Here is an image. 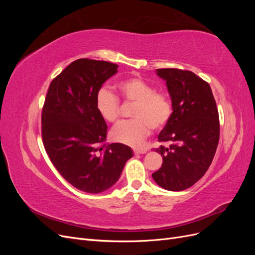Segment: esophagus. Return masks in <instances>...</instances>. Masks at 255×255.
Masks as SVG:
<instances>
[{
	"label": "esophagus",
	"instance_id": "esophagus-1",
	"mask_svg": "<svg viewBox=\"0 0 255 255\" xmlns=\"http://www.w3.org/2000/svg\"><path fill=\"white\" fill-rule=\"evenodd\" d=\"M146 152V149H134L135 154H143Z\"/></svg>",
	"mask_w": 255,
	"mask_h": 255
}]
</instances>
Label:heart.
<instances>
[{
  "label": "heart",
  "mask_w": 255,
  "mask_h": 255,
  "mask_svg": "<svg viewBox=\"0 0 255 255\" xmlns=\"http://www.w3.org/2000/svg\"><path fill=\"white\" fill-rule=\"evenodd\" d=\"M121 98L129 104H134L132 117L116 126L112 139L132 146L140 145L151 133L152 128H163L172 116L171 100L152 84L139 78H129L118 84ZM96 109L106 122H117L120 117V102L111 90L103 87L96 95Z\"/></svg>",
  "instance_id": "obj_1"
}]
</instances>
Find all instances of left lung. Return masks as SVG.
Returning a JSON list of instances; mask_svg holds the SVG:
<instances>
[{
    "mask_svg": "<svg viewBox=\"0 0 255 255\" xmlns=\"http://www.w3.org/2000/svg\"><path fill=\"white\" fill-rule=\"evenodd\" d=\"M166 81L172 102V116L158 135L167 143L154 149L163 164L152 174L160 187L171 191L187 189L211 166L219 142V115L211 86L194 72L157 69Z\"/></svg>",
    "mask_w": 255,
    "mask_h": 255,
    "instance_id": "left-lung-1",
    "label": "left lung"
}]
</instances>
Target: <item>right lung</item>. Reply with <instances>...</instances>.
Listing matches in <instances>:
<instances>
[{"mask_svg":"<svg viewBox=\"0 0 255 255\" xmlns=\"http://www.w3.org/2000/svg\"><path fill=\"white\" fill-rule=\"evenodd\" d=\"M104 60H74L54 79L41 115V135L52 164L72 186L99 194L118 181L132 149L105 143L107 126L96 109V95L117 73Z\"/></svg>","mask_w":255,"mask_h":255,"instance_id":"add662e5","label":"right lung"}]
</instances>
